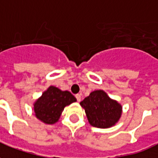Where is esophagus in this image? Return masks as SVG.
Segmentation results:
<instances>
[{
	"instance_id": "1",
	"label": "esophagus",
	"mask_w": 158,
	"mask_h": 158,
	"mask_svg": "<svg viewBox=\"0 0 158 158\" xmlns=\"http://www.w3.org/2000/svg\"><path fill=\"white\" fill-rule=\"evenodd\" d=\"M75 97H76L77 98V101H78V102H80V100H81V96H80V94H76L75 95Z\"/></svg>"
}]
</instances>
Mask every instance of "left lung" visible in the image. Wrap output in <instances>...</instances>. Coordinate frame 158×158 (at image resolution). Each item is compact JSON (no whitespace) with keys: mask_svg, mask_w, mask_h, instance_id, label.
<instances>
[{"mask_svg":"<svg viewBox=\"0 0 158 158\" xmlns=\"http://www.w3.org/2000/svg\"><path fill=\"white\" fill-rule=\"evenodd\" d=\"M89 123L93 127L108 128L118 122L122 115V105L112 99L103 90H94L80 102Z\"/></svg>","mask_w":158,"mask_h":158,"instance_id":"left-lung-1","label":"left lung"}]
</instances>
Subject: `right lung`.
I'll use <instances>...</instances> for the list:
<instances>
[{
  "instance_id": "1",
  "label": "right lung",
  "mask_w": 158,
  "mask_h": 158,
  "mask_svg": "<svg viewBox=\"0 0 158 158\" xmlns=\"http://www.w3.org/2000/svg\"><path fill=\"white\" fill-rule=\"evenodd\" d=\"M76 102V98L69 91H62L50 86L34 103V111L37 118L46 124L59 121L64 108Z\"/></svg>"
}]
</instances>
